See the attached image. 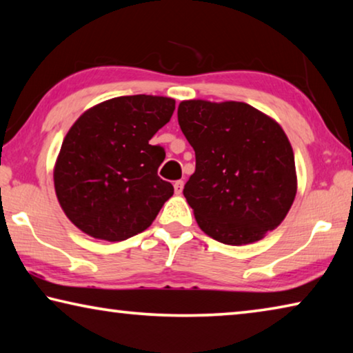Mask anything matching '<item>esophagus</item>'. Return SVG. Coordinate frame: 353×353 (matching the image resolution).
<instances>
[{
	"mask_svg": "<svg viewBox=\"0 0 353 353\" xmlns=\"http://www.w3.org/2000/svg\"><path fill=\"white\" fill-rule=\"evenodd\" d=\"M182 190H183V181H176V182H174V191H176V194H181Z\"/></svg>",
	"mask_w": 353,
	"mask_h": 353,
	"instance_id": "34e87169",
	"label": "esophagus"
}]
</instances>
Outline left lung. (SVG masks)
Returning a JSON list of instances; mask_svg holds the SVG:
<instances>
[{"mask_svg":"<svg viewBox=\"0 0 353 353\" xmlns=\"http://www.w3.org/2000/svg\"><path fill=\"white\" fill-rule=\"evenodd\" d=\"M179 126L194 149L183 196L208 236L230 246L261 240L296 198L294 154L279 123L236 101H182Z\"/></svg>","mask_w":353,"mask_h":353,"instance_id":"1","label":"left lung"}]
</instances>
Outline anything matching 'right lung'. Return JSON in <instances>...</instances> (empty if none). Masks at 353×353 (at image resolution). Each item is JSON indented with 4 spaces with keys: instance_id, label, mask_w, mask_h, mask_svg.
Listing matches in <instances>:
<instances>
[{
    "instance_id": "right-lung-1",
    "label": "right lung",
    "mask_w": 353,
    "mask_h": 353,
    "mask_svg": "<svg viewBox=\"0 0 353 353\" xmlns=\"http://www.w3.org/2000/svg\"><path fill=\"white\" fill-rule=\"evenodd\" d=\"M176 101L118 97L77 118L54 166L62 210L83 234L123 241L146 230L174 188L160 179L162 146L149 140L172 117Z\"/></svg>"
}]
</instances>
